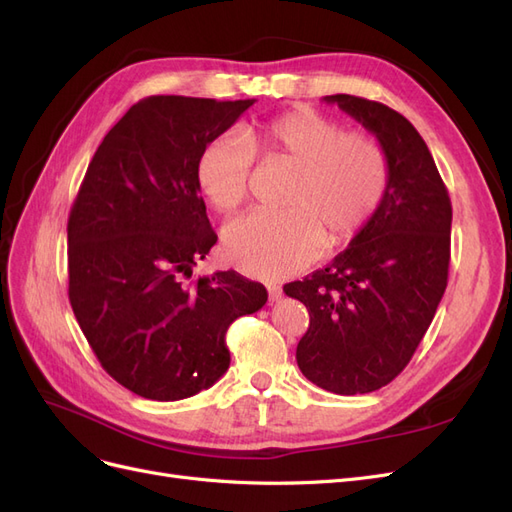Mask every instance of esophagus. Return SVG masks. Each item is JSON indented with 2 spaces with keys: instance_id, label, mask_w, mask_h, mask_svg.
Returning a JSON list of instances; mask_svg holds the SVG:
<instances>
[{
  "instance_id": "esophagus-1",
  "label": "esophagus",
  "mask_w": 512,
  "mask_h": 512,
  "mask_svg": "<svg viewBox=\"0 0 512 512\" xmlns=\"http://www.w3.org/2000/svg\"><path fill=\"white\" fill-rule=\"evenodd\" d=\"M267 290H269V301H271V303H275V301H280V299H282V288H280V286L271 284V286H267Z\"/></svg>"
}]
</instances>
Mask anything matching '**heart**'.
Returning <instances> with one entry per match:
<instances>
[{"label": "heart", "instance_id": "heart-1", "mask_svg": "<svg viewBox=\"0 0 512 512\" xmlns=\"http://www.w3.org/2000/svg\"><path fill=\"white\" fill-rule=\"evenodd\" d=\"M224 132L200 151L198 188L215 211H237L250 196L254 152L299 166L282 213H250L224 230V254L262 280L294 275L322 254L324 245L354 239L374 218L389 190V160L376 138L344 132L312 108L271 119L247 134Z\"/></svg>", "mask_w": 512, "mask_h": 512}]
</instances>
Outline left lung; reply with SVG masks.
I'll use <instances>...</instances> for the list:
<instances>
[{"label":"left lung","mask_w":512,"mask_h":512,"mask_svg":"<svg viewBox=\"0 0 512 512\" xmlns=\"http://www.w3.org/2000/svg\"><path fill=\"white\" fill-rule=\"evenodd\" d=\"M363 123L389 160V190L369 224L331 265L284 292L309 312L297 346L303 376L324 391L359 395L399 376L446 290L453 207L412 123L386 104L324 96Z\"/></svg>","instance_id":"8db88e82"}]
</instances>
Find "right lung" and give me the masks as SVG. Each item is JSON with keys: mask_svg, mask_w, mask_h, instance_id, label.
Listing matches in <instances>:
<instances>
[{"mask_svg": "<svg viewBox=\"0 0 512 512\" xmlns=\"http://www.w3.org/2000/svg\"><path fill=\"white\" fill-rule=\"evenodd\" d=\"M256 100L151 96L104 136L68 218L70 305L106 374L145 399L177 401L230 365L226 331L267 303L235 271L192 277L218 241L196 162Z\"/></svg>", "mask_w": 512, "mask_h": 512, "instance_id": "1", "label": "right lung"}]
</instances>
